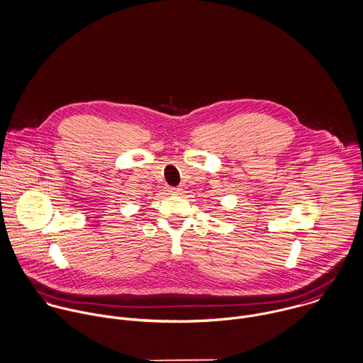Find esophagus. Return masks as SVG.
Segmentation results:
<instances>
[{
  "instance_id": "obj_1",
  "label": "esophagus",
  "mask_w": 363,
  "mask_h": 363,
  "mask_svg": "<svg viewBox=\"0 0 363 363\" xmlns=\"http://www.w3.org/2000/svg\"><path fill=\"white\" fill-rule=\"evenodd\" d=\"M167 191H169V194H180L182 190L179 187H170Z\"/></svg>"
}]
</instances>
